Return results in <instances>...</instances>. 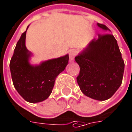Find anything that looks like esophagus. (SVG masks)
<instances>
[{
	"instance_id": "esophagus-1",
	"label": "esophagus",
	"mask_w": 132,
	"mask_h": 132,
	"mask_svg": "<svg viewBox=\"0 0 132 132\" xmlns=\"http://www.w3.org/2000/svg\"><path fill=\"white\" fill-rule=\"evenodd\" d=\"M75 56H76V52L74 50H71L69 53V58H70V61H73L74 60Z\"/></svg>"
}]
</instances>
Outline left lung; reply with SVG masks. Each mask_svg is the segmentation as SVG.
I'll list each match as a JSON object with an SVG mask.
<instances>
[{
	"mask_svg": "<svg viewBox=\"0 0 132 132\" xmlns=\"http://www.w3.org/2000/svg\"><path fill=\"white\" fill-rule=\"evenodd\" d=\"M97 26L106 32L111 31L105 25L98 23ZM75 60L80 67L77 83L87 97L106 100L121 85L125 62L116 39L111 33L99 35Z\"/></svg>",
	"mask_w": 132,
	"mask_h": 132,
	"instance_id": "8db88e82",
	"label": "left lung"
}]
</instances>
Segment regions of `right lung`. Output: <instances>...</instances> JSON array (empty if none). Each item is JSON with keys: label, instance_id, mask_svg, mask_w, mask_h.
Segmentation results:
<instances>
[{"label": "right lung", "instance_id": "right-lung-1", "mask_svg": "<svg viewBox=\"0 0 132 132\" xmlns=\"http://www.w3.org/2000/svg\"><path fill=\"white\" fill-rule=\"evenodd\" d=\"M26 31L27 29L17 42L11 58V76L14 88L26 101L40 102L50 95L56 77L68 64L69 55L49 60L38 66L30 65V53L25 45Z\"/></svg>", "mask_w": 132, "mask_h": 132}]
</instances>
